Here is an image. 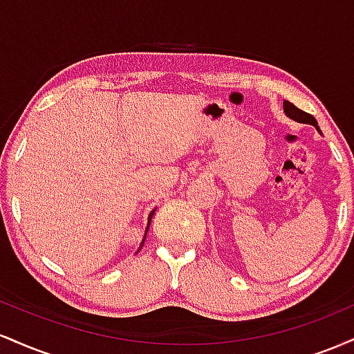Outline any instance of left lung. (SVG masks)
Masks as SVG:
<instances>
[{"instance_id":"8db88e82","label":"left lung","mask_w":354,"mask_h":354,"mask_svg":"<svg viewBox=\"0 0 354 354\" xmlns=\"http://www.w3.org/2000/svg\"><path fill=\"white\" fill-rule=\"evenodd\" d=\"M283 111H284V115L290 118V120L298 121V123H303V124L315 126V128L318 129V133H321V129H319V126H318V121L315 120V116L308 115V113H304L303 109L296 108L293 103H290V101H283Z\"/></svg>"}]
</instances>
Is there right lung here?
<instances>
[{
    "mask_svg": "<svg viewBox=\"0 0 354 354\" xmlns=\"http://www.w3.org/2000/svg\"><path fill=\"white\" fill-rule=\"evenodd\" d=\"M154 211H156V208H154L151 213H149V218H148V226H146V230H145V238H143V241H141V245H140V250L141 248H143V245H145V239H146V233H148V230H149V223H151V218H153V214H154ZM138 250V251H140Z\"/></svg>",
    "mask_w": 354,
    "mask_h": 354,
    "instance_id": "add662e5",
    "label": "right lung"
}]
</instances>
